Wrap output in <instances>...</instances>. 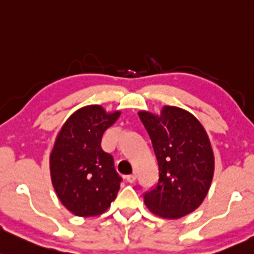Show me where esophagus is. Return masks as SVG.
<instances>
[{
	"mask_svg": "<svg viewBox=\"0 0 254 254\" xmlns=\"http://www.w3.org/2000/svg\"><path fill=\"white\" fill-rule=\"evenodd\" d=\"M125 179H127V183L132 184V183H134V181L136 180V174H130V175H127V176H125Z\"/></svg>",
	"mask_w": 254,
	"mask_h": 254,
	"instance_id": "esophagus-1",
	"label": "esophagus"
}]
</instances>
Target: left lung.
Here are the masks:
<instances>
[{
	"label": "left lung",
	"instance_id": "obj_1",
	"mask_svg": "<svg viewBox=\"0 0 254 254\" xmlns=\"http://www.w3.org/2000/svg\"><path fill=\"white\" fill-rule=\"evenodd\" d=\"M152 141L159 179L143 194L153 214L179 219L201 205L214 173V154L204 127L185 109L164 106L161 116L138 112Z\"/></svg>",
	"mask_w": 254,
	"mask_h": 254
}]
</instances>
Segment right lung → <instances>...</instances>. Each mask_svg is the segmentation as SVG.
Instances as JSON below:
<instances>
[{
	"label": "right lung",
	"mask_w": 254,
	"mask_h": 254,
	"mask_svg": "<svg viewBox=\"0 0 254 254\" xmlns=\"http://www.w3.org/2000/svg\"><path fill=\"white\" fill-rule=\"evenodd\" d=\"M119 116L120 112L107 113L98 105L82 107L56 138L50 156L52 185L64 207L78 217L102 214L118 193L122 178L101 140Z\"/></svg>",
	"instance_id": "right-lung-1"
}]
</instances>
